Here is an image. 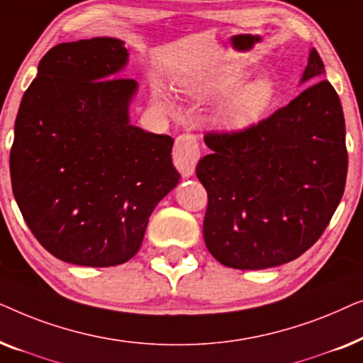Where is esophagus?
<instances>
[{"instance_id":"34e87169","label":"esophagus","mask_w":363,"mask_h":363,"mask_svg":"<svg viewBox=\"0 0 363 363\" xmlns=\"http://www.w3.org/2000/svg\"><path fill=\"white\" fill-rule=\"evenodd\" d=\"M198 158H200L198 138L193 133H183L177 137L175 147H173V163L183 178L193 175Z\"/></svg>"}]
</instances>
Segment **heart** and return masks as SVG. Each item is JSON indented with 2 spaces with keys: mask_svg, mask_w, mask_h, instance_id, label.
I'll return each instance as SVG.
<instances>
[{
  "mask_svg": "<svg viewBox=\"0 0 363 363\" xmlns=\"http://www.w3.org/2000/svg\"><path fill=\"white\" fill-rule=\"evenodd\" d=\"M246 77L245 67L226 64L190 79L185 91L195 99H218L230 96L236 90L230 102L218 113V123L226 130H241L259 121L276 99V84L272 79L259 77L240 87ZM163 106L170 107V104L163 101Z\"/></svg>",
  "mask_w": 363,
  "mask_h": 363,
  "instance_id": "obj_1",
  "label": "heart"
}]
</instances>
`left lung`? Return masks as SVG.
Wrapping results in <instances>:
<instances>
[{"label":"left lung","mask_w":363,"mask_h":363,"mask_svg":"<svg viewBox=\"0 0 363 363\" xmlns=\"http://www.w3.org/2000/svg\"><path fill=\"white\" fill-rule=\"evenodd\" d=\"M315 49L294 101L241 132L205 135L196 165L208 193L203 236L216 261L266 269L299 257L329 225L347 178L340 99ZM320 81L317 82L316 79Z\"/></svg>","instance_id":"1"}]
</instances>
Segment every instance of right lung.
Masks as SVG:
<instances>
[{
	"label": "right lung",
	"mask_w": 363,
	"mask_h": 363,
	"mask_svg": "<svg viewBox=\"0 0 363 363\" xmlns=\"http://www.w3.org/2000/svg\"><path fill=\"white\" fill-rule=\"evenodd\" d=\"M116 38L49 49L24 92L9 153L13 195L57 259L107 267L137 255L148 218L178 185L173 138L130 123L133 79Z\"/></svg>",
	"instance_id": "obj_1"
}]
</instances>
